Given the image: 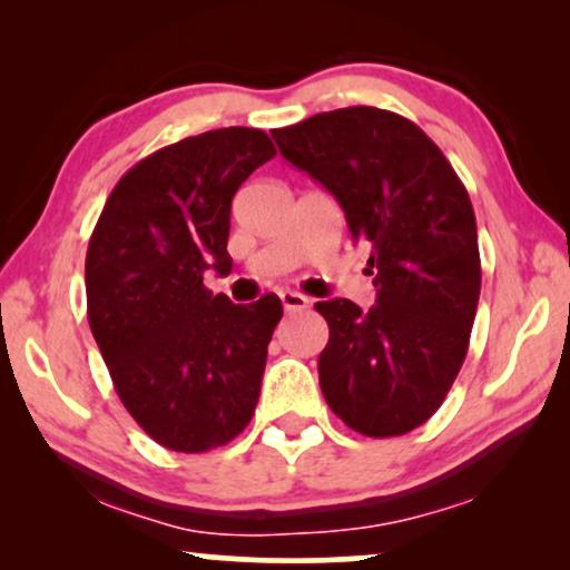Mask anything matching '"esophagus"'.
Returning a JSON list of instances; mask_svg holds the SVG:
<instances>
[{
    "instance_id": "34e87169",
    "label": "esophagus",
    "mask_w": 570,
    "mask_h": 570,
    "mask_svg": "<svg viewBox=\"0 0 570 570\" xmlns=\"http://www.w3.org/2000/svg\"><path fill=\"white\" fill-rule=\"evenodd\" d=\"M279 301H283V308L287 311V314H295V311H306L311 306V301L306 298V295H301L295 291H283V293H279Z\"/></svg>"
}]
</instances>
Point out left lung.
I'll return each instance as SVG.
<instances>
[{"label": "left lung", "mask_w": 570, "mask_h": 570, "mask_svg": "<svg viewBox=\"0 0 570 570\" xmlns=\"http://www.w3.org/2000/svg\"><path fill=\"white\" fill-rule=\"evenodd\" d=\"M272 137L316 178L368 246L376 306L316 303L330 324L318 384L371 439L423 425L462 368L480 301L478 223L464 184L417 124L373 106L316 114Z\"/></svg>", "instance_id": "8db88e82"}]
</instances>
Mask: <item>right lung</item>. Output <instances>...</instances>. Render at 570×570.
Instances as JSON below:
<instances>
[{"label":"right lung","mask_w":570,"mask_h":570,"mask_svg":"<svg viewBox=\"0 0 570 570\" xmlns=\"http://www.w3.org/2000/svg\"><path fill=\"white\" fill-rule=\"evenodd\" d=\"M275 145L228 127L147 155L106 199L88 256V322L137 425L181 454L225 446L259 402L283 303L236 306L205 287L228 275L230 202Z\"/></svg>","instance_id":"right-lung-1"}]
</instances>
